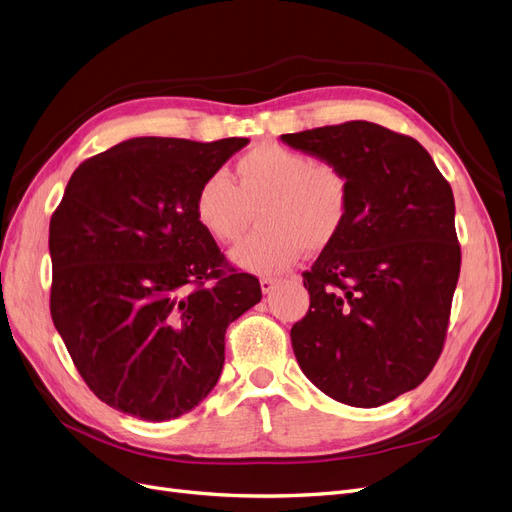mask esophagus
<instances>
[{"instance_id":"obj_1","label":"esophagus","mask_w":512,"mask_h":512,"mask_svg":"<svg viewBox=\"0 0 512 512\" xmlns=\"http://www.w3.org/2000/svg\"><path fill=\"white\" fill-rule=\"evenodd\" d=\"M259 282H261V291H263V293H272V291L276 289V285H278V278L263 276Z\"/></svg>"}]
</instances>
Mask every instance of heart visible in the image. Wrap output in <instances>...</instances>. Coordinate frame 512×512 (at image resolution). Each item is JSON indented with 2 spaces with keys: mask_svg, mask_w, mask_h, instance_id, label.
I'll return each instance as SVG.
<instances>
[{
  "mask_svg": "<svg viewBox=\"0 0 512 512\" xmlns=\"http://www.w3.org/2000/svg\"><path fill=\"white\" fill-rule=\"evenodd\" d=\"M350 177L333 160L312 158L280 143H259L225 173L196 189L198 223L221 244L238 242L253 223L259 230L232 253L240 268L274 274L308 251H323L344 232L350 213Z\"/></svg>",
  "mask_w": 512,
  "mask_h": 512,
  "instance_id": "1",
  "label": "heart"
}]
</instances>
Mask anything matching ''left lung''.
<instances>
[{"instance_id": "8db88e82", "label": "left lung", "mask_w": 512, "mask_h": 512, "mask_svg": "<svg viewBox=\"0 0 512 512\" xmlns=\"http://www.w3.org/2000/svg\"><path fill=\"white\" fill-rule=\"evenodd\" d=\"M282 141L337 162L352 189L344 232L304 272L295 358L331 399L380 407L418 388L445 346L462 263L451 185L418 141L373 122Z\"/></svg>"}]
</instances>
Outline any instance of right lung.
Here are the masks:
<instances>
[{"mask_svg": "<svg viewBox=\"0 0 512 512\" xmlns=\"http://www.w3.org/2000/svg\"><path fill=\"white\" fill-rule=\"evenodd\" d=\"M249 139L139 137L84 160L50 219V314L105 405L149 422L219 380L225 329L261 299L198 223V185Z\"/></svg>", "mask_w": 512, "mask_h": 512, "instance_id": "1", "label": "right lung"}]
</instances>
